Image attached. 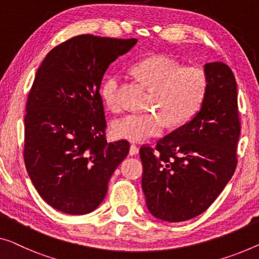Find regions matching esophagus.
Listing matches in <instances>:
<instances>
[{"label": "esophagus", "mask_w": 259, "mask_h": 259, "mask_svg": "<svg viewBox=\"0 0 259 259\" xmlns=\"http://www.w3.org/2000/svg\"><path fill=\"white\" fill-rule=\"evenodd\" d=\"M138 151H140V149H138L137 146L135 145V144H131V146H130V151H129L130 156H136V154L138 153Z\"/></svg>", "instance_id": "1"}]
</instances>
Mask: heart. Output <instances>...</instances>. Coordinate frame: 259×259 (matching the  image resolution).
<instances>
[{
    "label": "heart",
    "instance_id": "heart-1",
    "mask_svg": "<svg viewBox=\"0 0 259 259\" xmlns=\"http://www.w3.org/2000/svg\"><path fill=\"white\" fill-rule=\"evenodd\" d=\"M133 73L151 91L148 107L157 110L131 113L117 118L111 125L114 136L122 140L143 141L158 136L166 129L167 122L179 126L201 109L209 88L206 69L196 65L181 64L166 55H153L134 65ZM123 78L115 73L101 84L103 101L114 113L122 110L121 87Z\"/></svg>",
    "mask_w": 259,
    "mask_h": 259
}]
</instances>
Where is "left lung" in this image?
I'll use <instances>...</instances> for the list:
<instances>
[{"label":"left lung","instance_id":"8db88e82","mask_svg":"<svg viewBox=\"0 0 259 259\" xmlns=\"http://www.w3.org/2000/svg\"><path fill=\"white\" fill-rule=\"evenodd\" d=\"M204 69L209 88L201 110L154 149L145 144L140 149L146 206L163 221L202 214L236 169L241 133L236 80L222 61L206 64Z\"/></svg>","mask_w":259,"mask_h":259}]
</instances>
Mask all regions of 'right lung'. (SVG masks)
<instances>
[{
	"instance_id": "obj_1",
	"label": "right lung",
	"mask_w": 259,
	"mask_h": 259,
	"mask_svg": "<svg viewBox=\"0 0 259 259\" xmlns=\"http://www.w3.org/2000/svg\"><path fill=\"white\" fill-rule=\"evenodd\" d=\"M136 38L81 34L48 53L34 76L24 117V163L46 203L71 215L98 208L130 144L107 142L100 86L109 65Z\"/></svg>"
}]
</instances>
